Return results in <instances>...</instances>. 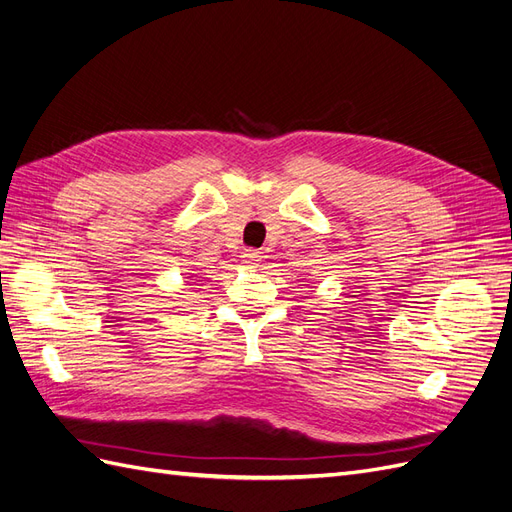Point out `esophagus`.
Wrapping results in <instances>:
<instances>
[{"label":"esophagus","mask_w":512,"mask_h":512,"mask_svg":"<svg viewBox=\"0 0 512 512\" xmlns=\"http://www.w3.org/2000/svg\"><path fill=\"white\" fill-rule=\"evenodd\" d=\"M243 262H245V267H250V269H256L258 267V262H260V252H256V250H245L243 252Z\"/></svg>","instance_id":"1"}]
</instances>
